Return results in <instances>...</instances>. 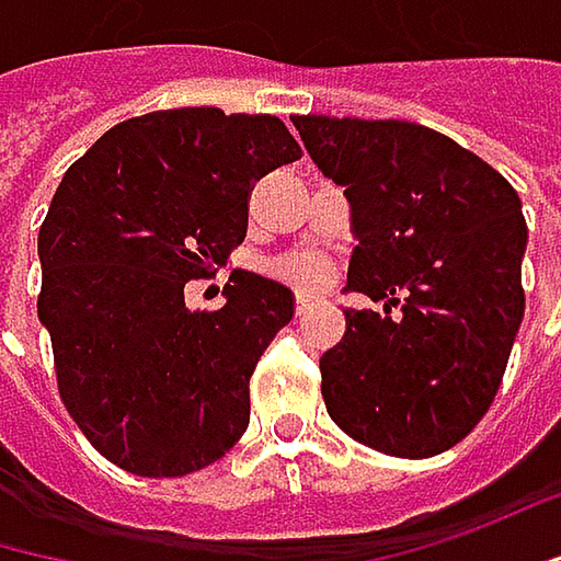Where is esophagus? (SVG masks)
<instances>
[{
  "label": "esophagus",
  "mask_w": 561,
  "mask_h": 561,
  "mask_svg": "<svg viewBox=\"0 0 561 561\" xmlns=\"http://www.w3.org/2000/svg\"><path fill=\"white\" fill-rule=\"evenodd\" d=\"M313 298H317V295H313V291H308V288H301V291H298V295H295V311H298V313L305 311V308H308V305H311Z\"/></svg>",
  "instance_id": "1"
}]
</instances>
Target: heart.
Wrapping results in <instances>:
<instances>
[{
  "mask_svg": "<svg viewBox=\"0 0 561 561\" xmlns=\"http://www.w3.org/2000/svg\"><path fill=\"white\" fill-rule=\"evenodd\" d=\"M282 276L298 282V285H323L330 273H327V266L320 260H291V263L282 266Z\"/></svg>",
  "mask_w": 561,
  "mask_h": 561,
  "instance_id": "1",
  "label": "heart"
}]
</instances>
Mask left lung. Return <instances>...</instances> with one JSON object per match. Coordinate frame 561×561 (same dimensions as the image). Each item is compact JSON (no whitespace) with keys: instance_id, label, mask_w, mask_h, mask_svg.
Instances as JSON below:
<instances>
[{"instance_id":"1","label":"left lung","mask_w":561,"mask_h":561,"mask_svg":"<svg viewBox=\"0 0 561 561\" xmlns=\"http://www.w3.org/2000/svg\"><path fill=\"white\" fill-rule=\"evenodd\" d=\"M323 178L343 186L355 250L346 311L320 358L330 419L390 457H435L492 407L524 317L520 196L479 154L407 119L295 116ZM401 305L397 318L389 305Z\"/></svg>"}]
</instances>
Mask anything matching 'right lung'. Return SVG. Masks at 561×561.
<instances>
[{"mask_svg": "<svg viewBox=\"0 0 561 561\" xmlns=\"http://www.w3.org/2000/svg\"><path fill=\"white\" fill-rule=\"evenodd\" d=\"M295 158L279 116L178 107L116 123L56 186L37 317L66 410L119 470L186 477L248 432L250 375L295 295L234 270L206 313L183 285L228 263L253 183Z\"/></svg>", "mask_w": 561, "mask_h": 561, "instance_id": "add662e5", "label": "right lung"}]
</instances>
